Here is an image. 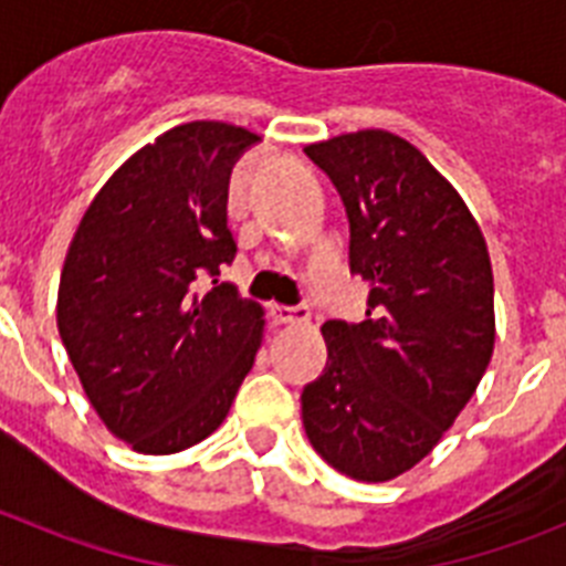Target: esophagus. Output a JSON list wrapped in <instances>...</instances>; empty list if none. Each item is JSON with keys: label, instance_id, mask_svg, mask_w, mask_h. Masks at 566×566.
Listing matches in <instances>:
<instances>
[{"label": "esophagus", "instance_id": "obj_1", "mask_svg": "<svg viewBox=\"0 0 566 566\" xmlns=\"http://www.w3.org/2000/svg\"><path fill=\"white\" fill-rule=\"evenodd\" d=\"M269 317L274 326H294V323H308V308L306 306H269Z\"/></svg>", "mask_w": 566, "mask_h": 566}]
</instances>
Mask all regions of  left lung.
I'll list each match as a JSON object with an SVG mask.
<instances>
[{
    "instance_id": "obj_1",
    "label": "left lung",
    "mask_w": 566,
    "mask_h": 566,
    "mask_svg": "<svg viewBox=\"0 0 566 566\" xmlns=\"http://www.w3.org/2000/svg\"><path fill=\"white\" fill-rule=\"evenodd\" d=\"M306 155L345 203L363 323L328 319L326 371L303 388L314 451L357 482H388L451 428L496 343L493 269L462 195L385 129L334 135Z\"/></svg>"
}]
</instances>
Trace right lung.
Returning <instances> with one entry per match:
<instances>
[{
	"instance_id": "right-lung-1",
	"label": "right lung",
	"mask_w": 566,
	"mask_h": 566,
	"mask_svg": "<svg viewBox=\"0 0 566 566\" xmlns=\"http://www.w3.org/2000/svg\"><path fill=\"white\" fill-rule=\"evenodd\" d=\"M254 142L223 122L167 129L109 175L70 240L59 334L90 405L138 453L218 431L263 343V308L218 280L238 252L229 175Z\"/></svg>"
}]
</instances>
